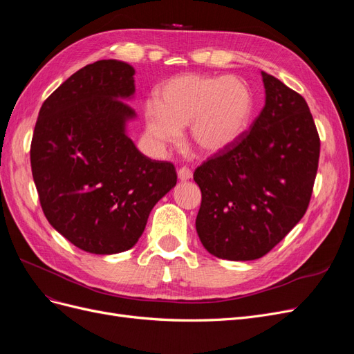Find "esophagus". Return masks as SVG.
I'll use <instances>...</instances> for the list:
<instances>
[{"mask_svg":"<svg viewBox=\"0 0 354 354\" xmlns=\"http://www.w3.org/2000/svg\"><path fill=\"white\" fill-rule=\"evenodd\" d=\"M177 174H178V178L183 180V181L192 178V171H190L187 167H181V168L177 171Z\"/></svg>","mask_w":354,"mask_h":354,"instance_id":"obj_1","label":"esophagus"}]
</instances>
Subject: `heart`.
I'll use <instances>...</instances> for the list:
<instances>
[{
    "label": "heart",
    "mask_w": 354,
    "mask_h": 354,
    "mask_svg": "<svg viewBox=\"0 0 354 354\" xmlns=\"http://www.w3.org/2000/svg\"><path fill=\"white\" fill-rule=\"evenodd\" d=\"M254 111L250 85L242 78L185 73L158 90V102L145 106L146 130L156 147L180 140L189 125V138L201 152L220 153L248 130Z\"/></svg>",
    "instance_id": "b5f03b06"
}]
</instances>
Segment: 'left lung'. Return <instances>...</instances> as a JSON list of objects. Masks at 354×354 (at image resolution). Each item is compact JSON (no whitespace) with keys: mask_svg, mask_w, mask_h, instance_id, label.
<instances>
[{"mask_svg":"<svg viewBox=\"0 0 354 354\" xmlns=\"http://www.w3.org/2000/svg\"><path fill=\"white\" fill-rule=\"evenodd\" d=\"M266 104L232 147L195 169L202 201L196 232L224 260H257L303 218L317 173L320 138L303 95L261 72Z\"/></svg>","mask_w":354,"mask_h":354,"instance_id":"obj_1","label":"left lung"}]
</instances>
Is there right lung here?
<instances>
[{
  "mask_svg": "<svg viewBox=\"0 0 354 354\" xmlns=\"http://www.w3.org/2000/svg\"><path fill=\"white\" fill-rule=\"evenodd\" d=\"M134 68L118 60L84 66L42 103L30 168L48 223L80 250L133 248L155 203L177 183L167 160L145 156L125 134L136 116Z\"/></svg>",
  "mask_w": 354,
  "mask_h": 354,
  "instance_id": "obj_1",
  "label": "right lung"
}]
</instances>
